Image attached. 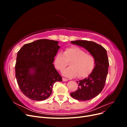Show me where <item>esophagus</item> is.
Returning a JSON list of instances; mask_svg holds the SVG:
<instances>
[{
  "label": "esophagus",
  "instance_id": "esophagus-1",
  "mask_svg": "<svg viewBox=\"0 0 127 127\" xmlns=\"http://www.w3.org/2000/svg\"><path fill=\"white\" fill-rule=\"evenodd\" d=\"M63 82H67V81H68V79H66V78H63Z\"/></svg>",
  "mask_w": 127,
  "mask_h": 127
}]
</instances>
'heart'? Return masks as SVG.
<instances>
[{
    "mask_svg": "<svg viewBox=\"0 0 127 127\" xmlns=\"http://www.w3.org/2000/svg\"><path fill=\"white\" fill-rule=\"evenodd\" d=\"M70 67L63 71V75L68 77H80L89 75L95 66L94 57L90 53L78 47L67 48L64 53L57 52L54 58V64L57 69L62 71L68 64Z\"/></svg>",
    "mask_w": 127,
    "mask_h": 127,
    "instance_id": "obj_1",
    "label": "heart"
}]
</instances>
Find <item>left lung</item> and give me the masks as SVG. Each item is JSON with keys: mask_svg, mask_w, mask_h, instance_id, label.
I'll use <instances>...</instances> for the list:
<instances>
[{"mask_svg": "<svg viewBox=\"0 0 127 127\" xmlns=\"http://www.w3.org/2000/svg\"><path fill=\"white\" fill-rule=\"evenodd\" d=\"M71 43L86 49L94 57V69L88 77L77 82L78 90L70 93L71 96L77 100H90L100 93L105 86L109 66L107 52L102 45L93 41L77 40Z\"/></svg>", "mask_w": 127, "mask_h": 127, "instance_id": "8db88e82", "label": "left lung"}]
</instances>
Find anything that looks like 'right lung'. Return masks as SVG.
I'll return each instance as SVG.
<instances>
[{"label": "right lung", "instance_id": "right-lung-1", "mask_svg": "<svg viewBox=\"0 0 127 127\" xmlns=\"http://www.w3.org/2000/svg\"><path fill=\"white\" fill-rule=\"evenodd\" d=\"M59 48L58 41L40 39L24 44L18 51L15 77L21 92L30 99L45 100L54 84L62 82L52 64Z\"/></svg>", "mask_w": 127, "mask_h": 127}]
</instances>
